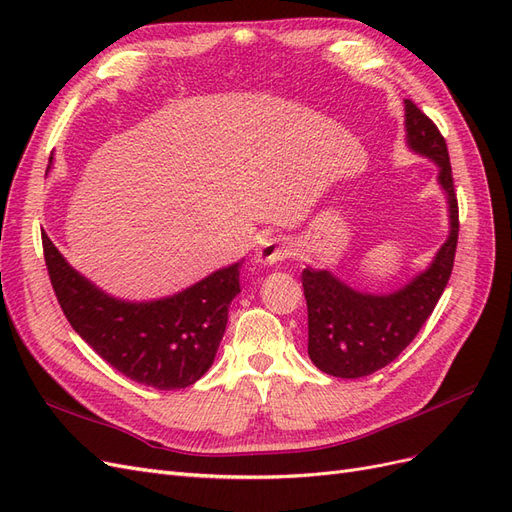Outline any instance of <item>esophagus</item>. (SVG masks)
Wrapping results in <instances>:
<instances>
[{"instance_id":"34e87169","label":"esophagus","mask_w":512,"mask_h":512,"mask_svg":"<svg viewBox=\"0 0 512 512\" xmlns=\"http://www.w3.org/2000/svg\"><path fill=\"white\" fill-rule=\"evenodd\" d=\"M290 256V247L280 241V239H267L260 245V250L256 252L254 260L258 265H275V262L286 260Z\"/></svg>"}]
</instances>
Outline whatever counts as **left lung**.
Returning a JSON list of instances; mask_svg holds the SVG:
<instances>
[{
  "mask_svg": "<svg viewBox=\"0 0 512 512\" xmlns=\"http://www.w3.org/2000/svg\"><path fill=\"white\" fill-rule=\"evenodd\" d=\"M406 141L414 153L438 164L451 230L429 269L391 294L359 292L331 271L303 269L307 354L320 371L335 378H363L393 363L431 316L453 271L459 207L451 160L436 123L412 100H406Z\"/></svg>",
  "mask_w": 512,
  "mask_h": 512,
  "instance_id": "1",
  "label": "left lung"
}]
</instances>
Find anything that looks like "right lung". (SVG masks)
I'll list each match as a JSON object with an SVG mask.
<instances>
[{"label": "right lung", "mask_w": 512, "mask_h": 512, "mask_svg": "<svg viewBox=\"0 0 512 512\" xmlns=\"http://www.w3.org/2000/svg\"><path fill=\"white\" fill-rule=\"evenodd\" d=\"M55 297L72 329L126 378L158 391L194 384L211 367L224 337L228 307L241 292L235 262L173 297L121 301L74 271L42 235Z\"/></svg>", "instance_id": "1"}]
</instances>
